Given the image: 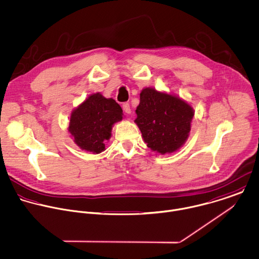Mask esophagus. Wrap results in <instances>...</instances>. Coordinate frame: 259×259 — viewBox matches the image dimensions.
Returning <instances> with one entry per match:
<instances>
[{
	"mask_svg": "<svg viewBox=\"0 0 259 259\" xmlns=\"http://www.w3.org/2000/svg\"><path fill=\"white\" fill-rule=\"evenodd\" d=\"M122 109H123V111H124L125 113H127V114H130V113L132 112V110H131V106H130V104H128V103H123V105H122Z\"/></svg>",
	"mask_w": 259,
	"mask_h": 259,
	"instance_id": "1",
	"label": "esophagus"
}]
</instances>
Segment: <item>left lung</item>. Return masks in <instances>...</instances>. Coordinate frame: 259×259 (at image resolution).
I'll return each mask as SVG.
<instances>
[{
	"instance_id": "obj_1",
	"label": "left lung",
	"mask_w": 259,
	"mask_h": 259,
	"mask_svg": "<svg viewBox=\"0 0 259 259\" xmlns=\"http://www.w3.org/2000/svg\"><path fill=\"white\" fill-rule=\"evenodd\" d=\"M136 113L135 122L145 143L162 155L177 151L185 143L194 115L184 100L153 88L142 90Z\"/></svg>"
}]
</instances>
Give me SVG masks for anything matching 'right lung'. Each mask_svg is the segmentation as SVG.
Listing matches in <instances>:
<instances>
[{
  "label": "right lung",
  "instance_id": "obj_1",
  "mask_svg": "<svg viewBox=\"0 0 259 259\" xmlns=\"http://www.w3.org/2000/svg\"><path fill=\"white\" fill-rule=\"evenodd\" d=\"M122 109L112 98L90 95L71 114L69 132L74 142L88 152L99 154L111 137L112 125L122 119Z\"/></svg>",
  "mask_w": 259,
  "mask_h": 259
}]
</instances>
